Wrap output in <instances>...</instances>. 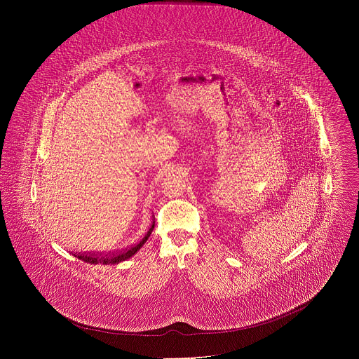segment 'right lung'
Returning <instances> with one entry per match:
<instances>
[{
    "mask_svg": "<svg viewBox=\"0 0 359 359\" xmlns=\"http://www.w3.org/2000/svg\"><path fill=\"white\" fill-rule=\"evenodd\" d=\"M154 229V219H152V224H151V227H149L148 233L145 234V237L141 239V241H140L137 245H135V246H132V248H129V249H126V250L121 252L118 255H74V256L78 257L79 259L85 261L87 264H94V265H97V264H102V265H114V264H120L122 261H125V259H128V258H130V257L136 255L137 252L142 248V245L147 242V239L151 237V234H152Z\"/></svg>",
    "mask_w": 359,
    "mask_h": 359,
    "instance_id": "1",
    "label": "right lung"
}]
</instances>
